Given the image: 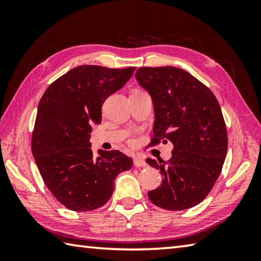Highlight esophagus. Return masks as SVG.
Wrapping results in <instances>:
<instances>
[{"instance_id": "34e87169", "label": "esophagus", "mask_w": 261, "mask_h": 261, "mask_svg": "<svg viewBox=\"0 0 261 261\" xmlns=\"http://www.w3.org/2000/svg\"><path fill=\"white\" fill-rule=\"evenodd\" d=\"M134 163H135L136 167H146L147 166L146 161H145L144 159L140 158V156H136L134 159Z\"/></svg>"}]
</instances>
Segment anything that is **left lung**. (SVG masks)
I'll return each mask as SVG.
<instances>
[{"instance_id": "8db88e82", "label": "left lung", "mask_w": 261, "mask_h": 261, "mask_svg": "<svg viewBox=\"0 0 261 261\" xmlns=\"http://www.w3.org/2000/svg\"><path fill=\"white\" fill-rule=\"evenodd\" d=\"M139 85L151 95L155 121L149 146L171 141V158L147 159L162 183L148 192L154 205L169 211L191 208L211 192L228 149L227 127L215 95L183 69L139 68Z\"/></svg>"}]
</instances>
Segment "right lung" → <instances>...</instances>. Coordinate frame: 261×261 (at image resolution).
<instances>
[{
	"mask_svg": "<svg viewBox=\"0 0 261 261\" xmlns=\"http://www.w3.org/2000/svg\"><path fill=\"white\" fill-rule=\"evenodd\" d=\"M136 68L81 65L70 70L43 93L32 134V154L48 190L68 210L87 212L107 202L116 176L132 167L120 151L91 149L93 123L101 107L125 85Z\"/></svg>",
	"mask_w": 261,
	"mask_h": 261,
	"instance_id": "add662e5",
	"label": "right lung"
}]
</instances>
